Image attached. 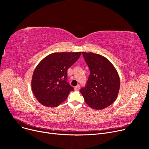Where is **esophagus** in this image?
Listing matches in <instances>:
<instances>
[{
	"instance_id": "34e87169",
	"label": "esophagus",
	"mask_w": 149,
	"mask_h": 149,
	"mask_svg": "<svg viewBox=\"0 0 149 149\" xmlns=\"http://www.w3.org/2000/svg\"><path fill=\"white\" fill-rule=\"evenodd\" d=\"M79 89H80V85H77V86H76L74 87V90H79Z\"/></svg>"
}]
</instances>
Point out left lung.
<instances>
[{"label": "left lung", "instance_id": "1", "mask_svg": "<svg viewBox=\"0 0 149 149\" xmlns=\"http://www.w3.org/2000/svg\"><path fill=\"white\" fill-rule=\"evenodd\" d=\"M90 74L86 85L80 90L85 103L94 109L108 107L116 100L120 86L115 67L104 56L82 52Z\"/></svg>", "mask_w": 149, "mask_h": 149}]
</instances>
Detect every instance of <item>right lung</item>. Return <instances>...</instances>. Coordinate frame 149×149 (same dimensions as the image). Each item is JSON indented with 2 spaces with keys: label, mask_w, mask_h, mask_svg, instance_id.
<instances>
[{
  "label": "right lung",
  "mask_w": 149,
  "mask_h": 149,
  "mask_svg": "<svg viewBox=\"0 0 149 149\" xmlns=\"http://www.w3.org/2000/svg\"><path fill=\"white\" fill-rule=\"evenodd\" d=\"M81 53L56 52L44 58L37 65L32 74L31 87L35 97L43 106H59L73 90L66 81L67 70Z\"/></svg>",
  "instance_id": "1"
}]
</instances>
